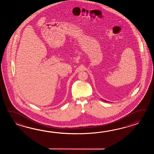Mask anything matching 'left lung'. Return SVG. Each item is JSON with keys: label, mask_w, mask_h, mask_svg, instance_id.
Instances as JSON below:
<instances>
[{"label": "left lung", "mask_w": 154, "mask_h": 154, "mask_svg": "<svg viewBox=\"0 0 154 154\" xmlns=\"http://www.w3.org/2000/svg\"><path fill=\"white\" fill-rule=\"evenodd\" d=\"M139 85H140V84H139ZM139 85H138V86H139ZM100 99H101V100H103V101L107 102H113L108 101H107V100H104V99H103V98H100Z\"/></svg>", "instance_id": "1"}]
</instances>
